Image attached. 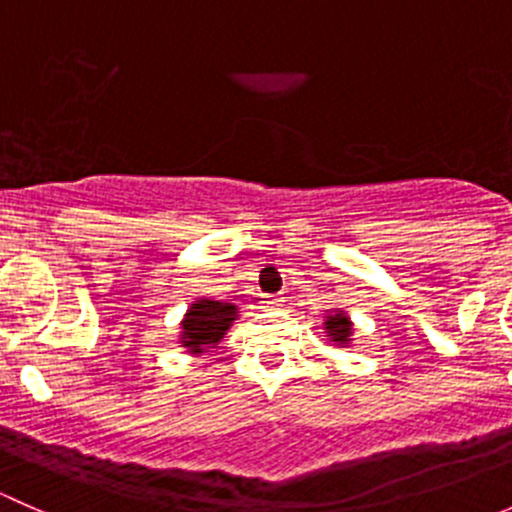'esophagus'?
<instances>
[{"label": "esophagus", "instance_id": "34e87169", "mask_svg": "<svg viewBox=\"0 0 512 512\" xmlns=\"http://www.w3.org/2000/svg\"><path fill=\"white\" fill-rule=\"evenodd\" d=\"M280 302H282V297H277V294H267V297L262 299V304H267V307H277Z\"/></svg>", "mask_w": 512, "mask_h": 512}]
</instances>
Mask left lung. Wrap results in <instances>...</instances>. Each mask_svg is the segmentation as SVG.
<instances>
[{"instance_id": "8db88e82", "label": "left lung", "mask_w": 512, "mask_h": 512, "mask_svg": "<svg viewBox=\"0 0 512 512\" xmlns=\"http://www.w3.org/2000/svg\"><path fill=\"white\" fill-rule=\"evenodd\" d=\"M324 329H327V337L332 339L334 344H349L352 342V319L344 312H332L324 322Z\"/></svg>"}]
</instances>
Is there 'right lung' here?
<instances>
[{"label":"right lung","instance_id":"add662e5","mask_svg":"<svg viewBox=\"0 0 512 512\" xmlns=\"http://www.w3.org/2000/svg\"><path fill=\"white\" fill-rule=\"evenodd\" d=\"M237 319V307L230 302H215V299H198L190 304L183 317V332H180V347L190 354H203L213 349L223 339V334Z\"/></svg>","mask_w":512,"mask_h":512}]
</instances>
